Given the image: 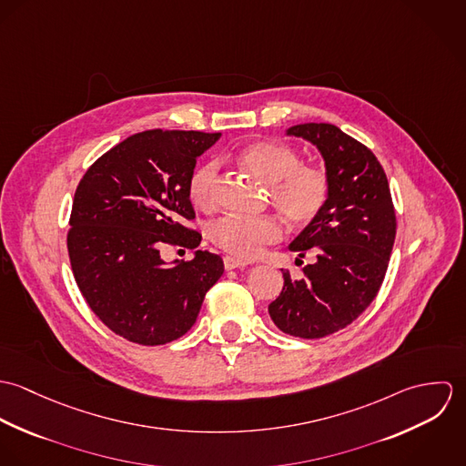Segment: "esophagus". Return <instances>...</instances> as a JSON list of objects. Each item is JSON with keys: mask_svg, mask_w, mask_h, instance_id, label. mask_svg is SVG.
I'll return each instance as SVG.
<instances>
[{"mask_svg": "<svg viewBox=\"0 0 466 466\" xmlns=\"http://www.w3.org/2000/svg\"><path fill=\"white\" fill-rule=\"evenodd\" d=\"M249 262L246 260H240V258H235V257H226L224 258V267L226 270H231V268H240V267H248Z\"/></svg>", "mask_w": 466, "mask_h": 466, "instance_id": "1", "label": "esophagus"}]
</instances>
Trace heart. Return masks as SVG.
Instances as JSON below:
<instances>
[{
	"instance_id": "1",
	"label": "heart",
	"mask_w": 466,
	"mask_h": 466,
	"mask_svg": "<svg viewBox=\"0 0 466 466\" xmlns=\"http://www.w3.org/2000/svg\"><path fill=\"white\" fill-rule=\"evenodd\" d=\"M238 163L268 183V194L281 215L294 226L318 218L330 198V177L323 167L305 165L296 148L279 141H257L244 147ZM218 163L209 159L198 167L188 183L190 200L209 208L215 199ZM281 224L272 215H226L209 226L211 242L237 258H255L267 244L281 238Z\"/></svg>"
}]
</instances>
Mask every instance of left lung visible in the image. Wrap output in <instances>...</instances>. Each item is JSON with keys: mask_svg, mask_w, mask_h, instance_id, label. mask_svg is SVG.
Segmentation results:
<instances>
[{"mask_svg": "<svg viewBox=\"0 0 466 466\" xmlns=\"http://www.w3.org/2000/svg\"><path fill=\"white\" fill-rule=\"evenodd\" d=\"M287 134L314 143L330 177L323 211L289 246L305 258L303 278L283 270V289L268 305L281 332L319 339L351 325L375 299L397 235L386 172L375 154L332 124H301Z\"/></svg>", "mask_w": 466, "mask_h": 466, "instance_id": "obj_1", "label": "left lung"}]
</instances>
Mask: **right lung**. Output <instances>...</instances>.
I'll list each match as a JSON object with an SVG mask.
<instances>
[{
    "instance_id": "1",
    "label": "right lung",
    "mask_w": 466,
    "mask_h": 466,
    "mask_svg": "<svg viewBox=\"0 0 466 466\" xmlns=\"http://www.w3.org/2000/svg\"><path fill=\"white\" fill-rule=\"evenodd\" d=\"M220 133L143 131L100 156L80 179L69 215L67 255L96 318L136 344L157 346L188 332L206 292L224 272L218 255L167 266L159 249H196L185 226L196 211L188 183L198 157Z\"/></svg>"
}]
</instances>
